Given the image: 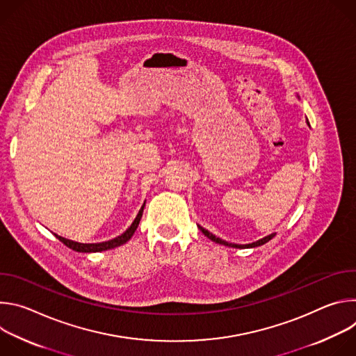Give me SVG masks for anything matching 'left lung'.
<instances>
[{
  "instance_id": "8db88e82",
  "label": "left lung",
  "mask_w": 356,
  "mask_h": 356,
  "mask_svg": "<svg viewBox=\"0 0 356 356\" xmlns=\"http://www.w3.org/2000/svg\"><path fill=\"white\" fill-rule=\"evenodd\" d=\"M307 124H309V121H307ZM198 228H200V231L204 234L207 238H210L213 242H216V243H221V245H225V246H231V248H255V246H261V245H264V243H266L268 241H270L276 234H270V235H268V236H265V238H262V239H259V241H257V242H252V243H246V245H238V243H229V242H227V241H222V239H220V238H217L216 235H213L210 231H207V229H204L202 227H200L198 225Z\"/></svg>"
}]
</instances>
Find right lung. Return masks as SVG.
I'll use <instances>...</instances> for the list:
<instances>
[{
    "label": "right lung",
    "instance_id": "right-lung-1",
    "mask_svg": "<svg viewBox=\"0 0 356 356\" xmlns=\"http://www.w3.org/2000/svg\"><path fill=\"white\" fill-rule=\"evenodd\" d=\"M143 207H145V204L140 207V210H139L136 218L134 220V222L131 224V227H129L124 234L118 235V236L114 238V239L106 241V242H99V243H80V242L70 241V239H66V238H63V236H59V235H56V234H55V235H56V238H58L60 242H63L67 248H70V249H73V250H76V252H86V253H87V252H101V250L113 249V248H117V246H120V245H122V243H125L127 241L131 239V236L134 235V232L136 231V228H138V225H139V221H140V217H142V213H143Z\"/></svg>",
    "mask_w": 356,
    "mask_h": 356
}]
</instances>
